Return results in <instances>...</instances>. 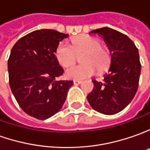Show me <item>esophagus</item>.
Instances as JSON below:
<instances>
[{"instance_id": "34e87169", "label": "esophagus", "mask_w": 150, "mask_h": 150, "mask_svg": "<svg viewBox=\"0 0 150 150\" xmlns=\"http://www.w3.org/2000/svg\"><path fill=\"white\" fill-rule=\"evenodd\" d=\"M82 83L81 80H74V85H79Z\"/></svg>"}]
</instances>
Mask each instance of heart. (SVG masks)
<instances>
[{"label":"heart","instance_id":"b5f03b06","mask_svg":"<svg viewBox=\"0 0 150 150\" xmlns=\"http://www.w3.org/2000/svg\"><path fill=\"white\" fill-rule=\"evenodd\" d=\"M82 64L73 65L65 70V78L80 80L88 78L98 70H105L110 64V54L100 46L99 40L92 36H82L71 40V45L60 42L55 50V57L59 65L68 67L74 64L77 55H80Z\"/></svg>","mask_w":150,"mask_h":150}]
</instances>
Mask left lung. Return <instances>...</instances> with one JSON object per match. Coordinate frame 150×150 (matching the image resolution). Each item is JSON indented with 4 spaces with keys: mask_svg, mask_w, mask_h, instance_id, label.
Segmentation results:
<instances>
[{
    "mask_svg": "<svg viewBox=\"0 0 150 150\" xmlns=\"http://www.w3.org/2000/svg\"><path fill=\"white\" fill-rule=\"evenodd\" d=\"M102 37L110 52V65L103 81L92 80L87 100L95 110L115 115L123 110L136 94L141 71L139 50L127 35L110 27L92 30Z\"/></svg>",
    "mask_w": 150,
    "mask_h": 150,
    "instance_id": "obj_1",
    "label": "left lung"
}]
</instances>
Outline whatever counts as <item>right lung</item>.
<instances>
[{"label":"right lung","mask_w":150,"mask_h":150,"mask_svg":"<svg viewBox=\"0 0 150 150\" xmlns=\"http://www.w3.org/2000/svg\"><path fill=\"white\" fill-rule=\"evenodd\" d=\"M69 35L41 29L14 45L8 59L9 84L20 107L27 115L46 120L65 103L71 80H56L64 72L55 57L60 41Z\"/></svg>","instance_id":"add662e5"}]
</instances>
